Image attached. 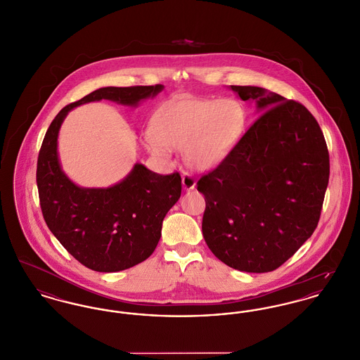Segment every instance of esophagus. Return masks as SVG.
<instances>
[{
    "label": "esophagus",
    "instance_id": "esophagus-1",
    "mask_svg": "<svg viewBox=\"0 0 360 360\" xmlns=\"http://www.w3.org/2000/svg\"><path fill=\"white\" fill-rule=\"evenodd\" d=\"M182 186L185 191H191L195 186V179L188 171L182 172Z\"/></svg>",
    "mask_w": 360,
    "mask_h": 360
}]
</instances>
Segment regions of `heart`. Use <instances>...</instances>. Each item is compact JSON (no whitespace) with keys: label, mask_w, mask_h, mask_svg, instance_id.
I'll return each mask as SVG.
<instances>
[{"label":"heart","mask_w":360,"mask_h":360,"mask_svg":"<svg viewBox=\"0 0 360 360\" xmlns=\"http://www.w3.org/2000/svg\"><path fill=\"white\" fill-rule=\"evenodd\" d=\"M245 122V112L233 99L184 98L165 107L146 133L147 148L160 156L184 148L186 163L207 169L233 148Z\"/></svg>","instance_id":"obj_1"}]
</instances>
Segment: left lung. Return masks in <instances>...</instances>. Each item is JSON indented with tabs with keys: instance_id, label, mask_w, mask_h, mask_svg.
Instances as JSON below:
<instances>
[{
	"instance_id": "8db88e82",
	"label": "left lung",
	"mask_w": 360,
	"mask_h": 360,
	"mask_svg": "<svg viewBox=\"0 0 360 360\" xmlns=\"http://www.w3.org/2000/svg\"><path fill=\"white\" fill-rule=\"evenodd\" d=\"M262 112L197 182L204 239L221 262L250 274L281 266L317 229L329 152L313 114L261 86L231 85Z\"/></svg>"
}]
</instances>
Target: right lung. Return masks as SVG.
I'll list each match as a JSON object with an SVG mask.
<instances>
[{
  "mask_svg": "<svg viewBox=\"0 0 360 360\" xmlns=\"http://www.w3.org/2000/svg\"><path fill=\"white\" fill-rule=\"evenodd\" d=\"M162 89V84L99 88L65 106L44 134L37 166L44 221L65 249L92 271H124L153 253L163 219L181 197V175L176 171L162 175L136 165L111 188H79L60 167L58 130L73 107L102 99L136 106Z\"/></svg>",
  "mask_w": 360,
  "mask_h": 360,
  "instance_id": "1",
  "label": "right lung"
}]
</instances>
